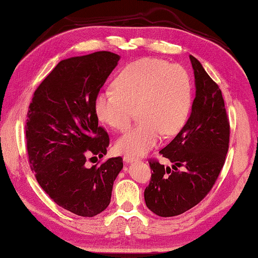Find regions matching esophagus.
Instances as JSON below:
<instances>
[{
	"instance_id": "34e87169",
	"label": "esophagus",
	"mask_w": 258,
	"mask_h": 258,
	"mask_svg": "<svg viewBox=\"0 0 258 258\" xmlns=\"http://www.w3.org/2000/svg\"><path fill=\"white\" fill-rule=\"evenodd\" d=\"M137 160H138L137 158L131 157V155H125V157H124V162H125V164H130V162H134V161H137Z\"/></svg>"
}]
</instances>
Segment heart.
<instances>
[{
	"instance_id": "heart-1",
	"label": "heart",
	"mask_w": 258,
	"mask_h": 258,
	"mask_svg": "<svg viewBox=\"0 0 258 258\" xmlns=\"http://www.w3.org/2000/svg\"><path fill=\"white\" fill-rule=\"evenodd\" d=\"M114 91L99 92L93 107L98 119L125 131L138 112L140 122L115 143L118 152L139 157L157 146L165 136L179 133L188 120L193 85L187 70L158 58L131 61L113 82Z\"/></svg>"
}]
</instances>
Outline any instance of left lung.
<instances>
[{
  "label": "left lung",
  "mask_w": 258,
  "mask_h": 258,
  "mask_svg": "<svg viewBox=\"0 0 258 258\" xmlns=\"http://www.w3.org/2000/svg\"><path fill=\"white\" fill-rule=\"evenodd\" d=\"M189 58L195 78L190 115L160 151L172 167L150 161L153 173L144 193L147 208L161 217L187 212L209 193L229 147V121L222 92L200 61L191 55Z\"/></svg>",
  "instance_id": "1"
}]
</instances>
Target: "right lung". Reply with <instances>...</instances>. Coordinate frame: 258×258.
Masks as SVG:
<instances>
[{
	"label": "right lung",
	"instance_id": "1",
	"mask_svg": "<svg viewBox=\"0 0 258 258\" xmlns=\"http://www.w3.org/2000/svg\"><path fill=\"white\" fill-rule=\"evenodd\" d=\"M120 56L98 51L60 60L41 83L28 111L25 137L30 168L61 208L92 217L107 208L122 159L85 166L107 153L108 134L98 126L93 101ZM96 158V157H93Z\"/></svg>",
	"mask_w": 258,
	"mask_h": 258
}]
</instances>
